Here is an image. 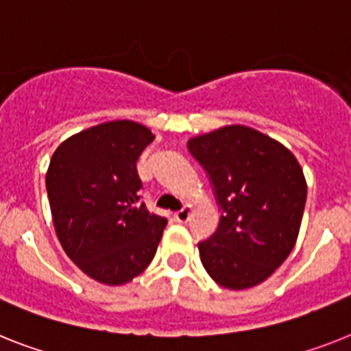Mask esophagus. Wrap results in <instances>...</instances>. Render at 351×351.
<instances>
[{
	"mask_svg": "<svg viewBox=\"0 0 351 351\" xmlns=\"http://www.w3.org/2000/svg\"><path fill=\"white\" fill-rule=\"evenodd\" d=\"M191 217V208L189 207H184L182 210L175 212V219L178 221V223H187Z\"/></svg>",
	"mask_w": 351,
	"mask_h": 351,
	"instance_id": "esophagus-1",
	"label": "esophagus"
}]
</instances>
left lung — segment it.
I'll use <instances>...</instances> for the list:
<instances>
[{"mask_svg":"<svg viewBox=\"0 0 351 351\" xmlns=\"http://www.w3.org/2000/svg\"><path fill=\"white\" fill-rule=\"evenodd\" d=\"M210 176L221 223L198 244L210 278L232 291L269 278L293 252L307 199V180L289 148L244 125H226L187 141Z\"/></svg>","mask_w":351,"mask_h":351,"instance_id":"left-lung-1","label":"left lung"}]
</instances>
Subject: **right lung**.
Masks as SVG:
<instances>
[{
	"mask_svg": "<svg viewBox=\"0 0 351 351\" xmlns=\"http://www.w3.org/2000/svg\"><path fill=\"white\" fill-rule=\"evenodd\" d=\"M155 135L130 119L67 137L46 171L53 225L67 257L99 284L125 285L155 257L167 221L144 203L137 158Z\"/></svg>",
	"mask_w": 351,
	"mask_h": 351,
	"instance_id": "right-lung-1",
	"label": "right lung"
}]
</instances>
